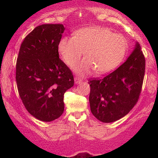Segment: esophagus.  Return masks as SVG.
<instances>
[{
  "label": "esophagus",
  "instance_id": "esophagus-1",
  "mask_svg": "<svg viewBox=\"0 0 158 158\" xmlns=\"http://www.w3.org/2000/svg\"><path fill=\"white\" fill-rule=\"evenodd\" d=\"M74 81H75L76 84H79L81 82V79L79 77H75L74 78Z\"/></svg>",
  "mask_w": 158,
  "mask_h": 158
}]
</instances>
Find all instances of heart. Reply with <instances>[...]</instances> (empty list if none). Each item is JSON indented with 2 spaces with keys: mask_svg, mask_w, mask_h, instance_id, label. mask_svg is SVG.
<instances>
[{
  "mask_svg": "<svg viewBox=\"0 0 158 158\" xmlns=\"http://www.w3.org/2000/svg\"><path fill=\"white\" fill-rule=\"evenodd\" d=\"M127 49L128 42L123 35L99 27L81 29L73 36L63 37L59 43V53L70 67L73 66L84 52L85 59L74 68L81 75L94 70L98 74L111 71L122 62Z\"/></svg>",
  "mask_w": 158,
  "mask_h": 158,
  "instance_id": "b5f03b06",
  "label": "heart"
}]
</instances>
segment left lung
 <instances>
[{
  "instance_id": "obj_1",
  "label": "left lung",
  "mask_w": 158,
  "mask_h": 158,
  "mask_svg": "<svg viewBox=\"0 0 158 158\" xmlns=\"http://www.w3.org/2000/svg\"><path fill=\"white\" fill-rule=\"evenodd\" d=\"M139 44L127 60L102 79L88 80L89 102L94 117L103 123L121 119L138 101L142 90L146 59Z\"/></svg>"
}]
</instances>
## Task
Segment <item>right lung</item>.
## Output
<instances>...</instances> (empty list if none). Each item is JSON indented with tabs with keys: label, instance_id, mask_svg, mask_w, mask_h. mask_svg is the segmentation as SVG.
I'll list each match as a JSON object with an SVG mask.
<instances>
[{
	"label": "right lung",
	"instance_id": "1",
	"mask_svg": "<svg viewBox=\"0 0 158 158\" xmlns=\"http://www.w3.org/2000/svg\"><path fill=\"white\" fill-rule=\"evenodd\" d=\"M62 24L36 27L21 43L15 79L23 106L39 120L50 122L64 109V94L73 86L70 69L59 59Z\"/></svg>",
	"mask_w": 158,
	"mask_h": 158
}]
</instances>
